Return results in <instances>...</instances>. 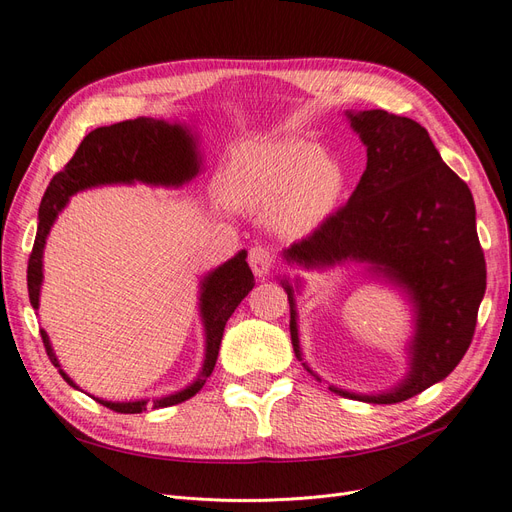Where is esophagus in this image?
Here are the masks:
<instances>
[{"label": "esophagus", "mask_w": 512, "mask_h": 512, "mask_svg": "<svg viewBox=\"0 0 512 512\" xmlns=\"http://www.w3.org/2000/svg\"><path fill=\"white\" fill-rule=\"evenodd\" d=\"M247 260H250V267H252V271H254V275L258 277V280H265V277L271 273L273 256H271V252L267 250V247H262V245L252 247Z\"/></svg>", "instance_id": "obj_1"}]
</instances>
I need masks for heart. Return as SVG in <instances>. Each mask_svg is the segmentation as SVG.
Returning a JSON list of instances; mask_svg holds the SVG:
<instances>
[{
  "mask_svg": "<svg viewBox=\"0 0 512 512\" xmlns=\"http://www.w3.org/2000/svg\"><path fill=\"white\" fill-rule=\"evenodd\" d=\"M226 198L247 211L271 209L273 226L288 237L312 235L337 211L346 173L320 145L303 138L254 143L239 151L224 179Z\"/></svg>",
  "mask_w": 512,
  "mask_h": 512,
  "instance_id": "1",
  "label": "heart"
}]
</instances>
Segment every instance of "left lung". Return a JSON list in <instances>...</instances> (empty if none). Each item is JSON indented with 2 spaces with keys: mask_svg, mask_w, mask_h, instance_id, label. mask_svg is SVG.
<instances>
[{
  "mask_svg": "<svg viewBox=\"0 0 512 512\" xmlns=\"http://www.w3.org/2000/svg\"><path fill=\"white\" fill-rule=\"evenodd\" d=\"M367 149V168L348 198L307 239L282 252L286 265L329 271L359 265L371 282L397 290L410 305L412 335L406 374L386 391H329L365 404H399L444 380L470 348L487 288L485 256L476 235V207L466 181L442 162L427 130L386 111H346ZM290 303V339L297 359V297L301 275L277 277Z\"/></svg>",
  "mask_w": 512,
  "mask_h": 512,
  "instance_id": "1",
  "label": "left lung"
}]
</instances>
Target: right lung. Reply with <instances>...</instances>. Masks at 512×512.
Returning a JSON list of instances; mask_svg holds the SVG:
<instances>
[{"mask_svg":"<svg viewBox=\"0 0 512 512\" xmlns=\"http://www.w3.org/2000/svg\"><path fill=\"white\" fill-rule=\"evenodd\" d=\"M203 173V153H200V136L194 126L181 121H164L153 117H138L132 121L113 123V126L89 132L76 149L64 170L51 179L46 188L40 211L38 232L32 256L27 267L29 303L38 312L40 290L44 282V247L59 213L66 209L68 200L85 190L102 188V185H134L143 183L151 188H181ZM247 252L241 250L220 267L207 271L198 282V316L205 333V356L198 376L183 389L162 397H143L130 401H111L94 397L98 404L121 414H138L153 408H166L181 404L203 389L207 378L218 361L222 335L228 318L237 305L254 288L252 269L247 267ZM42 342L51 363L59 369L61 378L81 391L59 365L53 344L44 329H40Z\"/></svg>","mask_w":512,"mask_h":512,"instance_id":"obj_1","label":"right lung"}]
</instances>
